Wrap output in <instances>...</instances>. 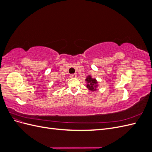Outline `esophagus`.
<instances>
[{"label": "esophagus", "mask_w": 152, "mask_h": 152, "mask_svg": "<svg viewBox=\"0 0 152 152\" xmlns=\"http://www.w3.org/2000/svg\"><path fill=\"white\" fill-rule=\"evenodd\" d=\"M70 78H76L77 77V75L76 74H72L70 75Z\"/></svg>", "instance_id": "1"}]
</instances>
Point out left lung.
I'll return each mask as SVG.
<instances>
[{
  "mask_svg": "<svg viewBox=\"0 0 152 152\" xmlns=\"http://www.w3.org/2000/svg\"><path fill=\"white\" fill-rule=\"evenodd\" d=\"M86 81L87 82L86 87L91 91H94L97 90V87L98 86V82L96 80V79L92 78L91 75H88L87 77Z\"/></svg>",
  "mask_w": 152,
  "mask_h": 152,
  "instance_id": "obj_1",
  "label": "left lung"
}]
</instances>
